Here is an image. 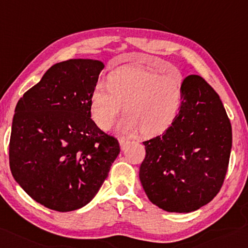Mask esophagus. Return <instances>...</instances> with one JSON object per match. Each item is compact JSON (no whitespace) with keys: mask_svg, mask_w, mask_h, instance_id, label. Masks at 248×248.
Listing matches in <instances>:
<instances>
[{"mask_svg":"<svg viewBox=\"0 0 248 248\" xmlns=\"http://www.w3.org/2000/svg\"><path fill=\"white\" fill-rule=\"evenodd\" d=\"M119 141H120V146H121L122 149H124L125 147H126V145L129 142L127 140H125V138H123V137H121Z\"/></svg>","mask_w":248,"mask_h":248,"instance_id":"1","label":"esophagus"}]
</instances>
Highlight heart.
Instances as JSON below:
<instances>
[{
    "instance_id": "b5f03b06",
    "label": "heart",
    "mask_w": 248,
    "mask_h": 248,
    "mask_svg": "<svg viewBox=\"0 0 248 248\" xmlns=\"http://www.w3.org/2000/svg\"><path fill=\"white\" fill-rule=\"evenodd\" d=\"M107 86L97 84L90 94L89 110L100 128L110 129L125 107L119 125L123 134L137 132L155 137L176 121L184 102V77L161 75L137 65H125L108 74Z\"/></svg>"
}]
</instances>
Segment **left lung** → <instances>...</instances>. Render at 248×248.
I'll list each match as a JSON object with an SVG mask.
<instances>
[{
    "label": "left lung",
    "instance_id": "left-lung-1",
    "mask_svg": "<svg viewBox=\"0 0 248 248\" xmlns=\"http://www.w3.org/2000/svg\"><path fill=\"white\" fill-rule=\"evenodd\" d=\"M184 102L162 135L142 142L140 179L150 202L169 212H190L220 192L232 148V127L214 88L198 75L184 79Z\"/></svg>",
    "mask_w": 248,
    "mask_h": 248
}]
</instances>
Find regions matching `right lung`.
I'll return each mask as SVG.
<instances>
[{
    "instance_id": "obj_1",
    "label": "right lung",
    "mask_w": 248,
    "mask_h": 248,
    "mask_svg": "<svg viewBox=\"0 0 248 248\" xmlns=\"http://www.w3.org/2000/svg\"><path fill=\"white\" fill-rule=\"evenodd\" d=\"M104 65L54 64L19 99L13 117L10 168L33 201L67 212L91 202L120 154L115 137L91 119L90 94Z\"/></svg>"
}]
</instances>
